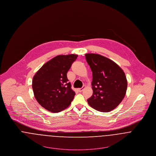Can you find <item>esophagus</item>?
I'll return each instance as SVG.
<instances>
[{"instance_id": "obj_1", "label": "esophagus", "mask_w": 156, "mask_h": 156, "mask_svg": "<svg viewBox=\"0 0 156 156\" xmlns=\"http://www.w3.org/2000/svg\"><path fill=\"white\" fill-rule=\"evenodd\" d=\"M85 86H83L82 87H81V88H79L78 89V90H79V92H82L83 90V89H85Z\"/></svg>"}]
</instances>
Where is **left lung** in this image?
I'll return each instance as SVG.
<instances>
[{
    "mask_svg": "<svg viewBox=\"0 0 156 156\" xmlns=\"http://www.w3.org/2000/svg\"><path fill=\"white\" fill-rule=\"evenodd\" d=\"M85 57L93 77V94L87 102L96 110L110 112L126 95L128 82L125 74L116 63L106 57L95 54H86Z\"/></svg>",
    "mask_w": 156,
    "mask_h": 156,
    "instance_id": "8db88e82",
    "label": "left lung"
}]
</instances>
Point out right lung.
Listing matches in <instances>:
<instances>
[{
  "label": "right lung",
  "instance_id": "1",
  "mask_svg": "<svg viewBox=\"0 0 156 156\" xmlns=\"http://www.w3.org/2000/svg\"><path fill=\"white\" fill-rule=\"evenodd\" d=\"M77 57L76 54L58 55L46 62L34 76V97L46 110L58 113L70 105L76 94L68 83L67 73Z\"/></svg>",
  "mask_w": 156,
  "mask_h": 156
}]
</instances>
